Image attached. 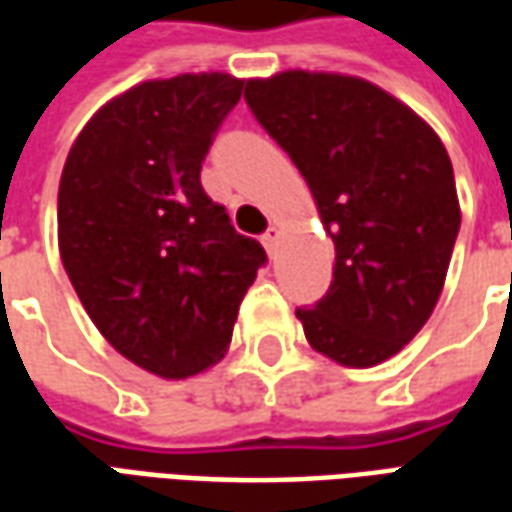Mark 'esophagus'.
Listing matches in <instances>:
<instances>
[{"label": "esophagus", "mask_w": 512, "mask_h": 512, "mask_svg": "<svg viewBox=\"0 0 512 512\" xmlns=\"http://www.w3.org/2000/svg\"><path fill=\"white\" fill-rule=\"evenodd\" d=\"M279 235H282V230H279L277 224H271V227H268L266 233H263V246H266V249H268V252H271V255L277 252Z\"/></svg>", "instance_id": "34e87169"}]
</instances>
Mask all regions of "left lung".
Wrapping results in <instances>:
<instances>
[{"mask_svg":"<svg viewBox=\"0 0 512 512\" xmlns=\"http://www.w3.org/2000/svg\"><path fill=\"white\" fill-rule=\"evenodd\" d=\"M246 104L307 180L334 241L332 285L296 318L348 367L395 356L439 301L461 230L447 150L376 84L285 71L246 82Z\"/></svg>","mask_w":512,"mask_h":512,"instance_id":"8db88e82","label":"left lung"}]
</instances>
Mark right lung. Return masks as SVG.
Masks as SVG:
<instances>
[{
  "label": "right lung",
  "mask_w": 512,
  "mask_h": 512,
  "mask_svg": "<svg viewBox=\"0 0 512 512\" xmlns=\"http://www.w3.org/2000/svg\"><path fill=\"white\" fill-rule=\"evenodd\" d=\"M241 90L227 73L136 84L84 126L62 169L57 227L73 290L98 332L161 378L222 359L268 260L200 183Z\"/></svg>",
  "instance_id": "obj_1"
}]
</instances>
